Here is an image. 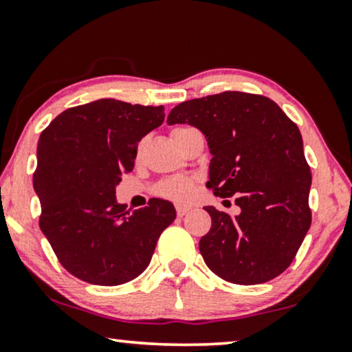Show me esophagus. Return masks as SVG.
I'll return each mask as SVG.
<instances>
[{"label":"esophagus","mask_w":352,"mask_h":352,"mask_svg":"<svg viewBox=\"0 0 352 352\" xmlns=\"http://www.w3.org/2000/svg\"><path fill=\"white\" fill-rule=\"evenodd\" d=\"M189 210H190L189 206H182V205H177L176 206V213H177V216H179V218H182V216L189 213Z\"/></svg>","instance_id":"34e87169"}]
</instances>
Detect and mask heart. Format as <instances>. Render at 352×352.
<instances>
[{"instance_id": "obj_1", "label": "heart", "mask_w": 352, "mask_h": 352, "mask_svg": "<svg viewBox=\"0 0 352 352\" xmlns=\"http://www.w3.org/2000/svg\"><path fill=\"white\" fill-rule=\"evenodd\" d=\"M181 129H186V128H176L173 129L171 136H175L176 133H179ZM141 146L138 147V157L141 155ZM194 187H195V182L192 177H186V176H176V177H171V179H166L163 181L160 186H158V195L162 197H166V199L170 200H175V201H187L190 199L192 192H194Z\"/></svg>"}]
</instances>
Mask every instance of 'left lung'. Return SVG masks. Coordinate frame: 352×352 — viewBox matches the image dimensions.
<instances>
[{
  "mask_svg": "<svg viewBox=\"0 0 352 352\" xmlns=\"http://www.w3.org/2000/svg\"><path fill=\"white\" fill-rule=\"evenodd\" d=\"M168 123L205 134L213 158L208 189L235 197L230 216L205 206L210 232L199 248L216 276L237 285L272 280L295 259L311 228V170L300 129L266 96L224 91L186 100Z\"/></svg>",
  "mask_w": 352,
  "mask_h": 352,
  "instance_id": "obj_1",
  "label": "left lung"
}]
</instances>
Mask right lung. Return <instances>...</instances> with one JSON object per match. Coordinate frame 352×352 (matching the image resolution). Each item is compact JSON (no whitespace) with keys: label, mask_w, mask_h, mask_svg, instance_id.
Listing matches in <instances>:
<instances>
[{"label":"right lung","mask_w":352,"mask_h":352,"mask_svg":"<svg viewBox=\"0 0 352 352\" xmlns=\"http://www.w3.org/2000/svg\"><path fill=\"white\" fill-rule=\"evenodd\" d=\"M163 120V105L99 99L64 110L43 129L33 173L40 228L59 263L80 280L113 287L136 278L175 221L166 200L152 199L134 211L115 200L139 141Z\"/></svg>","instance_id":"add662e5"}]
</instances>
